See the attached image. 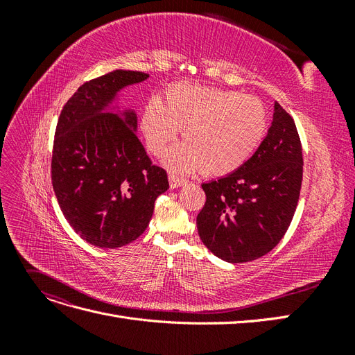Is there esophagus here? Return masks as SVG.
Here are the masks:
<instances>
[{
  "mask_svg": "<svg viewBox=\"0 0 355 355\" xmlns=\"http://www.w3.org/2000/svg\"><path fill=\"white\" fill-rule=\"evenodd\" d=\"M168 182H170L171 188H179L184 184H187V180L184 178H179L178 175H173V173L168 175Z\"/></svg>",
  "mask_w": 355,
  "mask_h": 355,
  "instance_id": "obj_1",
  "label": "esophagus"
}]
</instances>
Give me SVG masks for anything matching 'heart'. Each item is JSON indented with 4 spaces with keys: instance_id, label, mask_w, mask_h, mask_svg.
I'll return each instance as SVG.
<instances>
[{
    "instance_id": "1",
    "label": "heart",
    "mask_w": 355,
    "mask_h": 355,
    "mask_svg": "<svg viewBox=\"0 0 355 355\" xmlns=\"http://www.w3.org/2000/svg\"><path fill=\"white\" fill-rule=\"evenodd\" d=\"M141 128L154 155H163L182 130L185 144L167 163L178 170L227 176L243 167L268 130L265 105L253 96L194 84H173L163 101L153 99Z\"/></svg>"
}]
</instances>
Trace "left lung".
Segmentation results:
<instances>
[{"mask_svg": "<svg viewBox=\"0 0 355 355\" xmlns=\"http://www.w3.org/2000/svg\"><path fill=\"white\" fill-rule=\"evenodd\" d=\"M302 173L295 121L275 102L270 130L250 159L234 173L201 185L206 202L197 228L204 245L231 263L271 252L293 219Z\"/></svg>", "mask_w": 355, "mask_h": 355, "instance_id": "1", "label": "left lung"}]
</instances>
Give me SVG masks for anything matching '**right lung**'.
<instances>
[{
    "instance_id": "1",
    "label": "right lung",
    "mask_w": 355,
    "mask_h": 355,
    "mask_svg": "<svg viewBox=\"0 0 355 355\" xmlns=\"http://www.w3.org/2000/svg\"><path fill=\"white\" fill-rule=\"evenodd\" d=\"M148 73L116 69L80 85L63 106L51 155V184L63 216L83 240L116 249L141 237L168 188L136 135V115L105 112L115 93Z\"/></svg>"
}]
</instances>
